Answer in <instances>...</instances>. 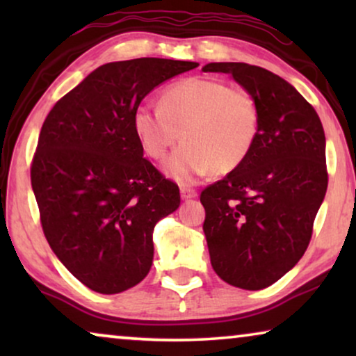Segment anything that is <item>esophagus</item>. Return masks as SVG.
Here are the masks:
<instances>
[{
  "label": "esophagus",
  "mask_w": 356,
  "mask_h": 356,
  "mask_svg": "<svg viewBox=\"0 0 356 356\" xmlns=\"http://www.w3.org/2000/svg\"><path fill=\"white\" fill-rule=\"evenodd\" d=\"M179 193H181L183 201H188V199H193V197L197 196L196 189H191V188H186V186H183L181 189H179Z\"/></svg>",
  "instance_id": "obj_1"
}]
</instances>
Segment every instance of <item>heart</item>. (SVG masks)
I'll use <instances>...</instances> for the list:
<instances>
[{
    "label": "heart",
    "instance_id": "heart-1",
    "mask_svg": "<svg viewBox=\"0 0 356 356\" xmlns=\"http://www.w3.org/2000/svg\"><path fill=\"white\" fill-rule=\"evenodd\" d=\"M133 128L144 152L163 160L168 177L194 183L213 168L228 173L245 162L259 133V106L241 87L211 77H188L170 86L160 106L140 104L134 110Z\"/></svg>",
    "mask_w": 356,
    "mask_h": 356
}]
</instances>
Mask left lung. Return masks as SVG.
Here are the masks:
<instances>
[{
    "mask_svg": "<svg viewBox=\"0 0 356 356\" xmlns=\"http://www.w3.org/2000/svg\"><path fill=\"white\" fill-rule=\"evenodd\" d=\"M259 106V133L240 167L201 193L213 270L238 289L261 290L305 254L327 191L325 136L318 113L280 76L246 63H209Z\"/></svg>",
    "mask_w": 356,
    "mask_h": 356,
    "instance_id": "1",
    "label": "left lung"
}]
</instances>
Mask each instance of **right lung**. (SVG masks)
<instances>
[{"instance_id":"add662e5","label":"right lung","mask_w":356,"mask_h":356,"mask_svg":"<svg viewBox=\"0 0 356 356\" xmlns=\"http://www.w3.org/2000/svg\"><path fill=\"white\" fill-rule=\"evenodd\" d=\"M197 63L138 58L97 67L43 121L31 167L40 222L63 266L97 293L138 285L154 227L179 189L144 159L133 115L150 90Z\"/></svg>"}]
</instances>
